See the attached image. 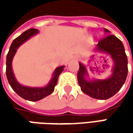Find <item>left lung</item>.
I'll use <instances>...</instances> for the list:
<instances>
[{
    "instance_id": "left-lung-1",
    "label": "left lung",
    "mask_w": 133,
    "mask_h": 133,
    "mask_svg": "<svg viewBox=\"0 0 133 133\" xmlns=\"http://www.w3.org/2000/svg\"><path fill=\"white\" fill-rule=\"evenodd\" d=\"M104 32L109 35L100 40L95 49L110 55L112 59L114 66L112 75L107 79L88 81L85 78L88 75L87 69L81 63H79L78 72V81L83 92L100 100L108 99L116 94L124 84L128 73L127 57L122 42L115 35H110L108 29H104Z\"/></svg>"
}]
</instances>
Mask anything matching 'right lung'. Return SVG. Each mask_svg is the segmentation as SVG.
<instances>
[{
	"label": "right lung",
	"mask_w": 133,
	"mask_h": 133,
	"mask_svg": "<svg viewBox=\"0 0 133 133\" xmlns=\"http://www.w3.org/2000/svg\"><path fill=\"white\" fill-rule=\"evenodd\" d=\"M38 33V30L36 29H29L25 31L20 36L15 39L10 46L7 55H6V77L7 80L12 89L17 94L23 98V99L28 100L30 101H37L46 97L49 95L53 92L55 87L57 84L59 75L64 70V66L57 67L54 71L52 74V78L50 81L44 87H29L20 84L15 78L13 73L12 68V61L16 53V51L18 47L23 44L25 41L34 36L35 35Z\"/></svg>",
	"instance_id": "obj_1"
}]
</instances>
